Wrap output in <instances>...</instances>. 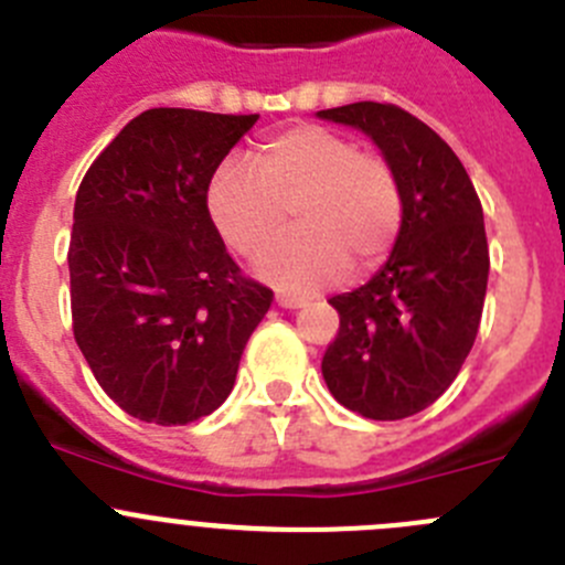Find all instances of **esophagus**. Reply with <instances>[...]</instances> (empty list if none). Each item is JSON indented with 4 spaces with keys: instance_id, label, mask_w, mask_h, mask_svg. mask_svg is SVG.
I'll use <instances>...</instances> for the list:
<instances>
[{
    "instance_id": "esophagus-1",
    "label": "esophagus",
    "mask_w": 565,
    "mask_h": 565,
    "mask_svg": "<svg viewBox=\"0 0 565 565\" xmlns=\"http://www.w3.org/2000/svg\"><path fill=\"white\" fill-rule=\"evenodd\" d=\"M276 306H281V309H300V306H303V298H295V295H276Z\"/></svg>"
}]
</instances>
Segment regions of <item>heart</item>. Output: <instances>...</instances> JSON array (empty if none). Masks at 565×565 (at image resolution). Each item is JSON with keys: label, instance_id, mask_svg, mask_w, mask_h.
<instances>
[{"label": "heart", "instance_id": "heart-1", "mask_svg": "<svg viewBox=\"0 0 565 565\" xmlns=\"http://www.w3.org/2000/svg\"><path fill=\"white\" fill-rule=\"evenodd\" d=\"M250 167L223 162L206 188V212L223 243L256 259L281 234L287 210L298 232L262 259L259 273L292 292H315L386 259L403 223L392 166L326 126H289L262 137Z\"/></svg>", "mask_w": 565, "mask_h": 565}]
</instances>
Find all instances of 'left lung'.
<instances>
[{
  "instance_id": "1",
  "label": "left lung",
  "mask_w": 565,
  "mask_h": 565,
  "mask_svg": "<svg viewBox=\"0 0 565 565\" xmlns=\"http://www.w3.org/2000/svg\"><path fill=\"white\" fill-rule=\"evenodd\" d=\"M317 118L364 131L403 199L386 265L328 300L339 333L322 355V377L344 408L405 419L447 392L478 337L489 284L483 206L456 151L405 109L355 102Z\"/></svg>"
}]
</instances>
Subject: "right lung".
Returning <instances> with one entry per match:
<instances>
[{
  "label": "right lung",
  "mask_w": 565,
  "mask_h": 565,
  "mask_svg": "<svg viewBox=\"0 0 565 565\" xmlns=\"http://www.w3.org/2000/svg\"><path fill=\"white\" fill-rule=\"evenodd\" d=\"M259 115L157 107L131 118L79 184L74 339L135 419L188 425L232 394L273 292L226 254L206 212L217 166Z\"/></svg>",
  "instance_id": "obj_1"
}]
</instances>
